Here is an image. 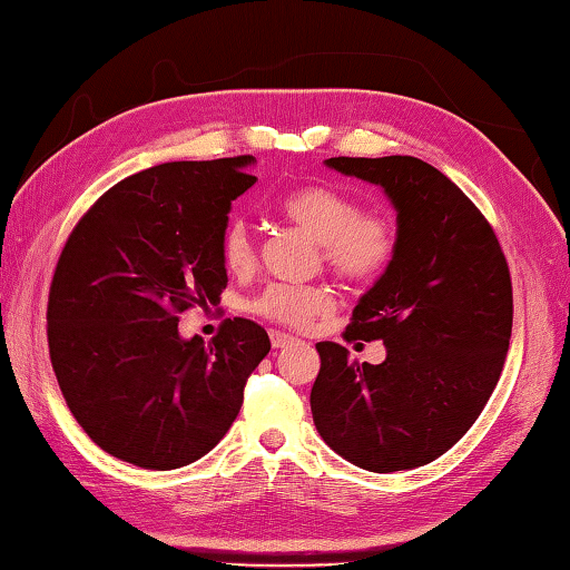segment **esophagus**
<instances>
[{
    "mask_svg": "<svg viewBox=\"0 0 570 570\" xmlns=\"http://www.w3.org/2000/svg\"><path fill=\"white\" fill-rule=\"evenodd\" d=\"M269 341H273V347H285V345H291V343L295 341V337L287 335V333L273 331V333H269Z\"/></svg>",
    "mask_w": 570,
    "mask_h": 570,
    "instance_id": "esophagus-1",
    "label": "esophagus"
}]
</instances>
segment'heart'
<instances>
[{
  "instance_id": "heart-1",
  "label": "heart",
  "mask_w": 570,
  "mask_h": 570,
  "mask_svg": "<svg viewBox=\"0 0 570 570\" xmlns=\"http://www.w3.org/2000/svg\"><path fill=\"white\" fill-rule=\"evenodd\" d=\"M293 225L323 245V257L337 275L353 283L375 279L391 265L397 237L385 217L363 215L355 197L335 187H301L279 203ZM223 263L229 273L243 275L255 265V247L243 223L227 225L223 233ZM333 293L321 285L273 283L249 301V311L287 327H311L317 317L333 311Z\"/></svg>"
}]
</instances>
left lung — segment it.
I'll return each mask as SVG.
<instances>
[{
	"label": "left lung",
	"mask_w": 570,
	"mask_h": 570,
	"mask_svg": "<svg viewBox=\"0 0 570 570\" xmlns=\"http://www.w3.org/2000/svg\"><path fill=\"white\" fill-rule=\"evenodd\" d=\"M325 167L383 189L397 247L345 333L383 341L385 361L351 363L347 347L317 343L313 421L363 471H407L451 451L491 397L511 343V273L485 217L423 159L331 157Z\"/></svg>",
	"instance_id": "obj_1"
}]
</instances>
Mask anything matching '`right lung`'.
<instances>
[{
	"label": "right lung",
	"mask_w": 570,
	"mask_h": 570,
	"mask_svg": "<svg viewBox=\"0 0 570 570\" xmlns=\"http://www.w3.org/2000/svg\"><path fill=\"white\" fill-rule=\"evenodd\" d=\"M255 157L163 163L117 183L59 255L49 355L85 433L139 468L173 471L223 441L269 337L245 317L213 343L183 337L179 313L219 303L233 199L257 183Z\"/></svg>",
	"instance_id": "add662e5"
}]
</instances>
